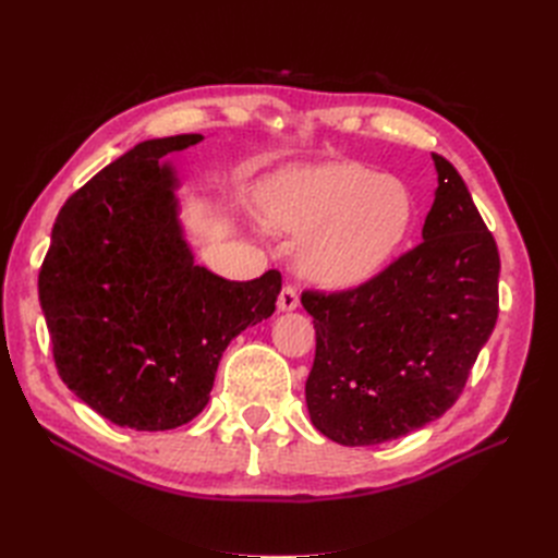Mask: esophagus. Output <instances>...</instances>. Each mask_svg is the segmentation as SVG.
Returning <instances> with one entry per match:
<instances>
[{
    "mask_svg": "<svg viewBox=\"0 0 558 558\" xmlns=\"http://www.w3.org/2000/svg\"><path fill=\"white\" fill-rule=\"evenodd\" d=\"M277 305H279L281 312H293V310L300 307V298H298V291L293 289V286H289V283L283 286V291L279 293Z\"/></svg>",
    "mask_w": 558,
    "mask_h": 558,
    "instance_id": "esophagus-1",
    "label": "esophagus"
}]
</instances>
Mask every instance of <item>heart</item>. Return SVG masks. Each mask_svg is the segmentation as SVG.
<instances>
[{"mask_svg": "<svg viewBox=\"0 0 558 558\" xmlns=\"http://www.w3.org/2000/svg\"><path fill=\"white\" fill-rule=\"evenodd\" d=\"M269 228L305 234L300 269L326 289L373 281L391 263L414 218V197L398 177L359 162L293 165L258 191Z\"/></svg>", "mask_w": 558, "mask_h": 558, "instance_id": "b5f03b06", "label": "heart"}]
</instances>
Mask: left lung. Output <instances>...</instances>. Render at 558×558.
Returning a JSON list of instances; mask_svg holds the SVG:
<instances>
[{
	"label": "left lung",
	"instance_id": "obj_1",
	"mask_svg": "<svg viewBox=\"0 0 558 558\" xmlns=\"http://www.w3.org/2000/svg\"><path fill=\"white\" fill-rule=\"evenodd\" d=\"M430 156L437 189L424 242L359 289L302 293L316 328L307 410L337 445H381L440 418L496 328L494 234L456 167Z\"/></svg>",
	"mask_w": 558,
	"mask_h": 558
}]
</instances>
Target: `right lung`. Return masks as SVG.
Returning <instances> with one entry per match:
<instances>
[{
	"label": "right lung",
	"instance_id": "add662e5",
	"mask_svg": "<svg viewBox=\"0 0 558 558\" xmlns=\"http://www.w3.org/2000/svg\"><path fill=\"white\" fill-rule=\"evenodd\" d=\"M202 140H148L95 174L60 209L39 272L62 381L121 428L193 421L228 344L277 307V269L228 281L195 263L162 158Z\"/></svg>",
	"mask_w": 558,
	"mask_h": 558
}]
</instances>
